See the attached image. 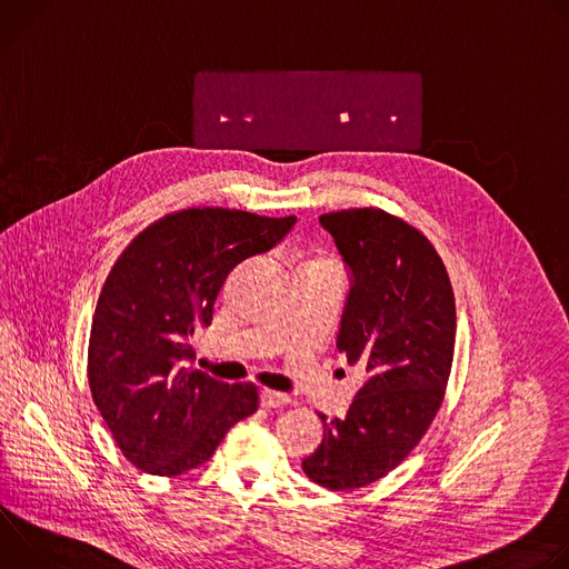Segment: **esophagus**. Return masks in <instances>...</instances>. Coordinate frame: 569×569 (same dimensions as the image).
Listing matches in <instances>:
<instances>
[{
    "instance_id": "esophagus-1",
    "label": "esophagus",
    "mask_w": 569,
    "mask_h": 569,
    "mask_svg": "<svg viewBox=\"0 0 569 569\" xmlns=\"http://www.w3.org/2000/svg\"><path fill=\"white\" fill-rule=\"evenodd\" d=\"M259 400H261L263 408H281V405H286V402H288V396H286V393H279V391L261 389Z\"/></svg>"
}]
</instances>
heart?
I'll return each instance as SVG.
<instances>
[{"mask_svg": "<svg viewBox=\"0 0 569 569\" xmlns=\"http://www.w3.org/2000/svg\"><path fill=\"white\" fill-rule=\"evenodd\" d=\"M319 263H333V261H327V259H321V261H319Z\"/></svg>", "mask_w": 569, "mask_h": 569, "instance_id": "1", "label": "heart"}]
</instances>
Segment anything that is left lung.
<instances>
[{
    "instance_id": "left-lung-1",
    "label": "left lung",
    "mask_w": 569,
    "mask_h": 569,
    "mask_svg": "<svg viewBox=\"0 0 569 569\" xmlns=\"http://www.w3.org/2000/svg\"><path fill=\"white\" fill-rule=\"evenodd\" d=\"M349 274L336 347L367 380L345 419L323 423L303 472L333 491L393 470L428 432L455 351V295L430 240L382 209L321 213Z\"/></svg>"
}]
</instances>
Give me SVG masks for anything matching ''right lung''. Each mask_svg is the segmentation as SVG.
<instances>
[{
	"label": "right lung",
	"instance_id": "1",
	"mask_svg": "<svg viewBox=\"0 0 569 569\" xmlns=\"http://www.w3.org/2000/svg\"><path fill=\"white\" fill-rule=\"evenodd\" d=\"M295 222L187 209L141 231L114 263L92 317L88 376L103 421L137 468L182 475L257 412L254 385H227L191 367L189 338L211 323L229 272L270 252Z\"/></svg>",
	"mask_w": 569,
	"mask_h": 569
}]
</instances>
